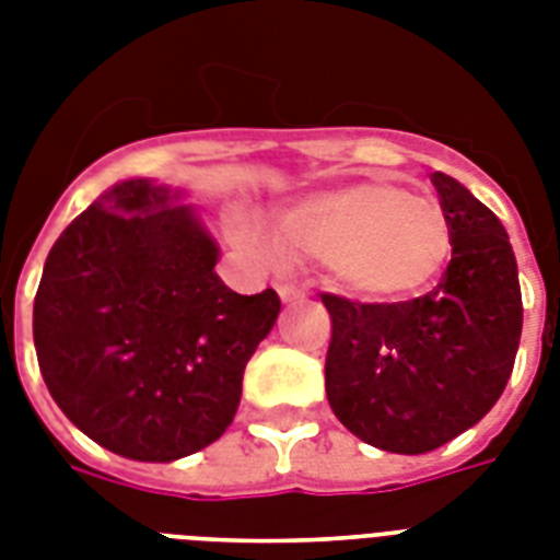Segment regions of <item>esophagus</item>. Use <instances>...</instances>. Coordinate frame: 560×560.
Returning <instances> with one entry per match:
<instances>
[{"label":"esophagus","mask_w":560,"mask_h":560,"mask_svg":"<svg viewBox=\"0 0 560 560\" xmlns=\"http://www.w3.org/2000/svg\"><path fill=\"white\" fill-rule=\"evenodd\" d=\"M276 290H279L281 302H296V299L305 296V290L293 284V281H276Z\"/></svg>","instance_id":"esophagus-1"}]
</instances>
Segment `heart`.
Listing matches in <instances>:
<instances>
[{
    "mask_svg": "<svg viewBox=\"0 0 560 560\" xmlns=\"http://www.w3.org/2000/svg\"><path fill=\"white\" fill-rule=\"evenodd\" d=\"M229 226L255 253L325 261L342 290L369 302H400L430 288L453 246L442 206L389 179L305 194L276 214L272 235L244 211Z\"/></svg>",
    "mask_w": 560,
    "mask_h": 560,
    "instance_id": "heart-1",
    "label": "heart"
}]
</instances>
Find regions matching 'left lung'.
Segmentation results:
<instances>
[{
  "instance_id": "obj_1",
  "label": "left lung",
  "mask_w": 560,
  "mask_h": 560,
  "mask_svg": "<svg viewBox=\"0 0 560 560\" xmlns=\"http://www.w3.org/2000/svg\"><path fill=\"white\" fill-rule=\"evenodd\" d=\"M453 255L442 281L407 302L319 293L331 316L325 392L372 447L427 453L474 427L503 395L521 346L523 299L503 223L435 171Z\"/></svg>"
}]
</instances>
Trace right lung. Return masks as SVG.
<instances>
[{
	"label": "right lung",
	"instance_id": "obj_1",
	"mask_svg": "<svg viewBox=\"0 0 560 560\" xmlns=\"http://www.w3.org/2000/svg\"><path fill=\"white\" fill-rule=\"evenodd\" d=\"M130 179L63 229L34 296L48 392L81 433L136 462L218 442L241 404L246 360L279 293L241 296L214 272L218 246L188 206Z\"/></svg>",
	"mask_w": 560,
	"mask_h": 560
}]
</instances>
